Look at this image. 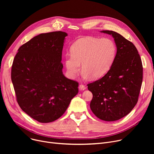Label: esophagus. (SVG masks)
Here are the masks:
<instances>
[{
	"instance_id": "1",
	"label": "esophagus",
	"mask_w": 154,
	"mask_h": 154,
	"mask_svg": "<svg viewBox=\"0 0 154 154\" xmlns=\"http://www.w3.org/2000/svg\"><path fill=\"white\" fill-rule=\"evenodd\" d=\"M86 88H87L86 86L84 85L80 84V85H79V89H80V91H84V90L86 89Z\"/></svg>"
}]
</instances>
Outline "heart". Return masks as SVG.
<instances>
[{
    "label": "heart",
    "instance_id": "1",
    "mask_svg": "<svg viewBox=\"0 0 154 154\" xmlns=\"http://www.w3.org/2000/svg\"><path fill=\"white\" fill-rule=\"evenodd\" d=\"M71 54H66L65 64L70 77L80 70L82 76L99 79L107 74L112 67L116 54V47L109 38L87 37L80 38L72 45Z\"/></svg>",
    "mask_w": 154,
    "mask_h": 154
}]
</instances>
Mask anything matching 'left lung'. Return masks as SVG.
<instances>
[{
    "instance_id": "1",
    "label": "left lung",
    "mask_w": 154,
    "mask_h": 154,
    "mask_svg": "<svg viewBox=\"0 0 154 154\" xmlns=\"http://www.w3.org/2000/svg\"><path fill=\"white\" fill-rule=\"evenodd\" d=\"M101 32L114 38L116 55L107 74L87 86L93 94L90 107L94 115L112 122L125 117L135 106L142 83L143 67L133 43L114 31Z\"/></svg>"
}]
</instances>
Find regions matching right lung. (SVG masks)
Instances as JSON below:
<instances>
[{
	"label": "right lung",
	"instance_id": "obj_1",
	"mask_svg": "<svg viewBox=\"0 0 154 154\" xmlns=\"http://www.w3.org/2000/svg\"><path fill=\"white\" fill-rule=\"evenodd\" d=\"M62 31L40 34L23 44L15 55L11 79L21 109L48 123L60 118L79 92V83L64 76Z\"/></svg>",
	"mask_w": 154,
	"mask_h": 154
}]
</instances>
